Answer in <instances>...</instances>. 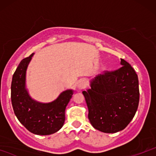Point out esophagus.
<instances>
[{"mask_svg":"<svg viewBox=\"0 0 156 156\" xmlns=\"http://www.w3.org/2000/svg\"><path fill=\"white\" fill-rule=\"evenodd\" d=\"M87 80L85 79H81L78 81V87L79 89H83L87 87Z\"/></svg>","mask_w":156,"mask_h":156,"instance_id":"obj_1","label":"esophagus"}]
</instances>
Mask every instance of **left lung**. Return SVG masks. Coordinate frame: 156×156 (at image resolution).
<instances>
[{
    "mask_svg": "<svg viewBox=\"0 0 156 156\" xmlns=\"http://www.w3.org/2000/svg\"><path fill=\"white\" fill-rule=\"evenodd\" d=\"M122 67L103 71L83 91L88 118L94 128L113 133L123 130L132 120L139 101L137 74L129 63L121 58Z\"/></svg>",
    "mask_w": 156,
    "mask_h": 156,
    "instance_id": "obj_1",
    "label": "left lung"
}]
</instances>
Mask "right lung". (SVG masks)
<instances>
[{
	"instance_id": "add662e5",
	"label": "right lung",
	"mask_w": 156,
	"mask_h": 156,
	"mask_svg": "<svg viewBox=\"0 0 156 156\" xmlns=\"http://www.w3.org/2000/svg\"><path fill=\"white\" fill-rule=\"evenodd\" d=\"M32 55L33 53L21 61L12 77V107L16 117L27 130L37 135H50L63 126L66 106L73 92L64 91L55 101L46 104L33 101L25 88L26 69Z\"/></svg>"
}]
</instances>
